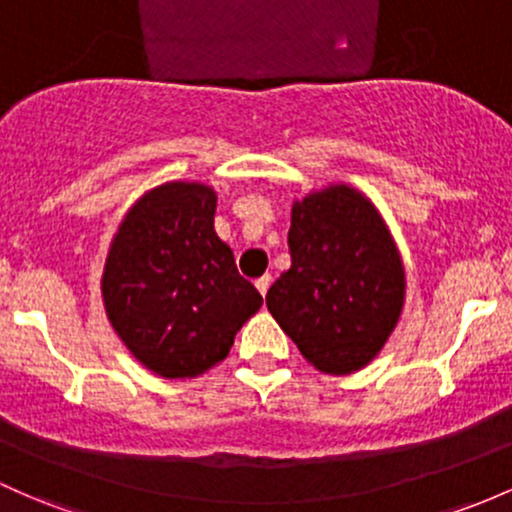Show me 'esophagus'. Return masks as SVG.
I'll return each instance as SVG.
<instances>
[{
    "label": "esophagus",
    "instance_id": "obj_1",
    "mask_svg": "<svg viewBox=\"0 0 512 512\" xmlns=\"http://www.w3.org/2000/svg\"><path fill=\"white\" fill-rule=\"evenodd\" d=\"M271 276H261V278H256V288H258V293L263 295V298H266V293H268V288H271Z\"/></svg>",
    "mask_w": 512,
    "mask_h": 512
}]
</instances>
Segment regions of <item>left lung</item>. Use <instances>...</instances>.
<instances>
[{
	"mask_svg": "<svg viewBox=\"0 0 512 512\" xmlns=\"http://www.w3.org/2000/svg\"><path fill=\"white\" fill-rule=\"evenodd\" d=\"M288 246L268 312L317 371H361L398 327L408 288L386 219L364 192L332 183L293 202Z\"/></svg>",
	"mask_w": 512,
	"mask_h": 512,
	"instance_id": "8db88e82",
	"label": "left lung"
}]
</instances>
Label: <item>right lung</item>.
<instances>
[{
	"label": "right lung",
	"instance_id": "add662e5",
	"mask_svg": "<svg viewBox=\"0 0 512 512\" xmlns=\"http://www.w3.org/2000/svg\"><path fill=\"white\" fill-rule=\"evenodd\" d=\"M217 192L197 180L146 190L124 214L102 271L107 320L148 371L195 378L227 359L263 298L214 232Z\"/></svg>",
	"mask_w": 512,
	"mask_h": 512
}]
</instances>
